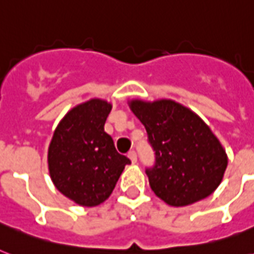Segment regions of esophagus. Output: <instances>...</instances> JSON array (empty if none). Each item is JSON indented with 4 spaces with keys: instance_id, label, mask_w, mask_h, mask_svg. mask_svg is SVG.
<instances>
[{
    "instance_id": "1",
    "label": "esophagus",
    "mask_w": 254,
    "mask_h": 254,
    "mask_svg": "<svg viewBox=\"0 0 254 254\" xmlns=\"http://www.w3.org/2000/svg\"><path fill=\"white\" fill-rule=\"evenodd\" d=\"M127 157L130 158V161H131V162H133V163L137 162V153H135L134 150L129 151V154H127Z\"/></svg>"
}]
</instances>
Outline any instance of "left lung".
Returning <instances> with one entry per match:
<instances>
[{"instance_id": "left-lung-1", "label": "left lung", "mask_w": 254, "mask_h": 254, "mask_svg": "<svg viewBox=\"0 0 254 254\" xmlns=\"http://www.w3.org/2000/svg\"><path fill=\"white\" fill-rule=\"evenodd\" d=\"M155 162L146 167L151 190L174 207L192 204L219 187L228 159L219 139L189 108L171 100H133Z\"/></svg>"}]
</instances>
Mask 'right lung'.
Segmentation results:
<instances>
[{
	"mask_svg": "<svg viewBox=\"0 0 254 254\" xmlns=\"http://www.w3.org/2000/svg\"><path fill=\"white\" fill-rule=\"evenodd\" d=\"M111 104L92 99L64 116L49 147V170L64 196L85 207L107 200L130 159L116 150L104 125Z\"/></svg>",
	"mask_w": 254,
	"mask_h": 254,
	"instance_id": "add662e5",
	"label": "right lung"
}]
</instances>
